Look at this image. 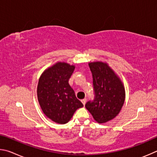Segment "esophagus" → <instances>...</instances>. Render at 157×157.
<instances>
[{"label":"esophagus","instance_id":"34e87169","mask_svg":"<svg viewBox=\"0 0 157 157\" xmlns=\"http://www.w3.org/2000/svg\"><path fill=\"white\" fill-rule=\"evenodd\" d=\"M86 101H87V99L86 98H84V99H83V100H81V102H82V103L83 104V105H85V104H86Z\"/></svg>","mask_w":157,"mask_h":157}]
</instances>
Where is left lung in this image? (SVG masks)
Returning a JSON list of instances; mask_svg holds the SVG:
<instances>
[{
	"label": "left lung",
	"instance_id": "8db88e82",
	"mask_svg": "<svg viewBox=\"0 0 157 157\" xmlns=\"http://www.w3.org/2000/svg\"><path fill=\"white\" fill-rule=\"evenodd\" d=\"M95 93L94 101H88L86 108L98 123H104L116 117L125 102V87L121 78L107 63H89Z\"/></svg>",
	"mask_w": 157,
	"mask_h": 157
}]
</instances>
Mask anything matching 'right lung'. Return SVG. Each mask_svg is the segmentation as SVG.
<instances>
[{
    "label": "right lung",
    "mask_w": 157,
    "mask_h": 157,
    "mask_svg": "<svg viewBox=\"0 0 157 157\" xmlns=\"http://www.w3.org/2000/svg\"><path fill=\"white\" fill-rule=\"evenodd\" d=\"M75 66L57 62L41 74L37 86V97L45 116L52 121L65 124L77 109L83 107L77 99L68 81Z\"/></svg>",
    "instance_id": "1"
}]
</instances>
